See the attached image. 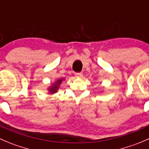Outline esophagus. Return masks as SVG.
I'll return each instance as SVG.
<instances>
[{
	"label": "esophagus",
	"instance_id": "esophagus-1",
	"mask_svg": "<svg viewBox=\"0 0 149 149\" xmlns=\"http://www.w3.org/2000/svg\"><path fill=\"white\" fill-rule=\"evenodd\" d=\"M75 76L77 78H81L83 76V73H75Z\"/></svg>",
	"mask_w": 149,
	"mask_h": 149
}]
</instances>
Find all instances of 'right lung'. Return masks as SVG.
<instances>
[{"label":"right lung","instance_id":"right-lung-1","mask_svg":"<svg viewBox=\"0 0 149 149\" xmlns=\"http://www.w3.org/2000/svg\"><path fill=\"white\" fill-rule=\"evenodd\" d=\"M62 81H63V79H60V80L57 81H56V83L54 84V86H52L51 88H50V92H51L52 93H54V92H57V89H58L59 85L61 84Z\"/></svg>","mask_w":149,"mask_h":149}]
</instances>
